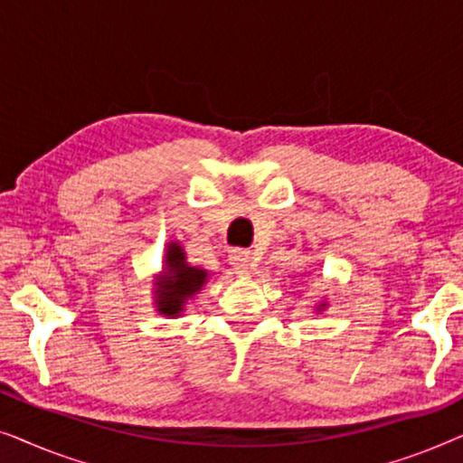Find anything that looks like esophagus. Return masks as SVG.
Wrapping results in <instances>:
<instances>
[{
  "label": "esophagus",
  "mask_w": 463,
  "mask_h": 463,
  "mask_svg": "<svg viewBox=\"0 0 463 463\" xmlns=\"http://www.w3.org/2000/svg\"><path fill=\"white\" fill-rule=\"evenodd\" d=\"M230 263L233 265V269H236V274H242V276L250 274V269H252V255H250V250H242V249L232 250Z\"/></svg>",
  "instance_id": "34e87169"
}]
</instances>
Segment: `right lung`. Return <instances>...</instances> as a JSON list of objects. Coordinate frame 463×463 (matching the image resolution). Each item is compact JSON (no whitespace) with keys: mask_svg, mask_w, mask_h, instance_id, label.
I'll return each mask as SVG.
<instances>
[{"mask_svg":"<svg viewBox=\"0 0 463 463\" xmlns=\"http://www.w3.org/2000/svg\"><path fill=\"white\" fill-rule=\"evenodd\" d=\"M206 280V271L189 268L185 263V252L179 244H168L166 250V274L157 284V312L166 316L181 314L183 303L194 297Z\"/></svg>","mask_w":463,"mask_h":463,"instance_id":"obj_1","label":"right lung"}]
</instances>
